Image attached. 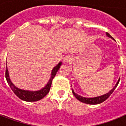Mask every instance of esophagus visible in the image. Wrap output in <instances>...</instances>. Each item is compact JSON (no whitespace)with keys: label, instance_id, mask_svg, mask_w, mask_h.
<instances>
[{"label":"esophagus","instance_id":"esophagus-1","mask_svg":"<svg viewBox=\"0 0 126 126\" xmlns=\"http://www.w3.org/2000/svg\"><path fill=\"white\" fill-rule=\"evenodd\" d=\"M73 59V57L71 55H66L64 58V61L65 63H69V62H71Z\"/></svg>","mask_w":126,"mask_h":126}]
</instances>
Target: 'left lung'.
<instances>
[{"mask_svg":"<svg viewBox=\"0 0 126 126\" xmlns=\"http://www.w3.org/2000/svg\"><path fill=\"white\" fill-rule=\"evenodd\" d=\"M106 34L108 37L114 40V39H113V38L112 37L110 34H109V33H106ZM119 81H120V78L119 79V80H118V81H117V83H116L115 86L113 88V89H112V90H111L109 92V93H106V94H103V95H102V96H96V97H94V98H86V97H83V96H80V95L78 94L77 93H76L75 92H74V90H73V88H72V92H73V94L74 95V96H75V97L76 98L78 99L79 101H80V102H83V103H87V104H90V105L99 104V103H102V102H103L104 101L106 100L107 99L109 96H110V94L113 93V91L115 90V89L116 88V87L117 86L118 84H119Z\"/></svg>","mask_w":126,"mask_h":126,"instance_id":"left-lung-1","label":"left lung"}]
</instances>
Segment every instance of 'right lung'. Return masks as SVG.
Masks as SVG:
<instances>
[{
    "label": "right lung",
    "instance_id": "add662e5",
    "mask_svg": "<svg viewBox=\"0 0 126 126\" xmlns=\"http://www.w3.org/2000/svg\"><path fill=\"white\" fill-rule=\"evenodd\" d=\"M61 64H62V62H60L55 67H53L52 69V73H51V77L50 78L49 81L45 86V87L43 88L41 90H38V91H28V90H24L19 89L17 88L16 86L14 85L11 81V79L9 78V74L8 69L7 67L5 69V78H6L7 83L9 85L10 88L11 90H13L14 94L17 96H18L21 100H22L26 101V102H36V101H38L41 99L43 98V97H45L47 94L50 91V89L51 87V84H52V80H53V78L56 75V73L59 69L60 67H61ZM7 65V63H6Z\"/></svg>",
    "mask_w": 126,
    "mask_h": 126
}]
</instances>
